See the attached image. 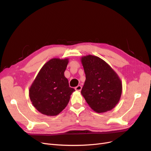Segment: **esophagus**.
Listing matches in <instances>:
<instances>
[{"instance_id":"1","label":"esophagus","mask_w":151,"mask_h":151,"mask_svg":"<svg viewBox=\"0 0 151 151\" xmlns=\"http://www.w3.org/2000/svg\"><path fill=\"white\" fill-rule=\"evenodd\" d=\"M75 89L77 91H80L81 90V89H82V87H81V86H80V85H78V86H76Z\"/></svg>"}]
</instances>
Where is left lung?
Listing matches in <instances>:
<instances>
[{"label":"left lung","mask_w":151,"mask_h":151,"mask_svg":"<svg viewBox=\"0 0 151 151\" xmlns=\"http://www.w3.org/2000/svg\"><path fill=\"white\" fill-rule=\"evenodd\" d=\"M81 62L86 75L81 94L89 106L97 113L113 109L122 93V83L119 75L106 62L97 56H83Z\"/></svg>","instance_id":"8db88e82"}]
</instances>
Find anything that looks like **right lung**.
<instances>
[{"label": "right lung", "mask_w": 151, "mask_h": 151, "mask_svg": "<svg viewBox=\"0 0 151 151\" xmlns=\"http://www.w3.org/2000/svg\"><path fill=\"white\" fill-rule=\"evenodd\" d=\"M68 62V58H52L43 65L31 84L29 89L31 102L42 114H59L75 91L69 86L64 75Z\"/></svg>", "instance_id": "add662e5"}]
</instances>
